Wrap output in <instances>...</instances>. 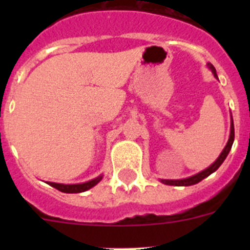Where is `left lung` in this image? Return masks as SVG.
<instances>
[{
    "instance_id": "left-lung-1",
    "label": "left lung",
    "mask_w": 250,
    "mask_h": 250,
    "mask_svg": "<svg viewBox=\"0 0 250 250\" xmlns=\"http://www.w3.org/2000/svg\"><path fill=\"white\" fill-rule=\"evenodd\" d=\"M208 67L210 68L211 72L214 74V76L218 79V75H216V71H215V67H214L211 63H208ZM233 141H234V123H233V118H231V121H230V135H229V140L228 143H227V145H225V147L223 149L222 154L219 155V158L216 159L215 161H214L213 164L210 165L209 167H207L205 170H203V171H200V173L195 174V175L190 176V178H187V179H180V180H165V179H163L161 180V183L163 184H167V185H175V187H189V185H194V184H198L199 182H202L203 179H205L207 176L210 175L211 173H214L218 167H220V165L223 164V161L225 160V158L228 156L229 151H230L231 149V145H233Z\"/></svg>"
}]
</instances>
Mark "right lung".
I'll use <instances>...</instances> for the list:
<instances>
[{"mask_svg": "<svg viewBox=\"0 0 250 250\" xmlns=\"http://www.w3.org/2000/svg\"><path fill=\"white\" fill-rule=\"evenodd\" d=\"M103 176H98V178L92 179L90 182L83 183V184H59V183H48L51 187H54L57 190L62 191V193H68V194H74V193H83V191L89 190L92 187L98 184L100 182Z\"/></svg>", "mask_w": 250, "mask_h": 250, "instance_id": "add662e5", "label": "right lung"}]
</instances>
